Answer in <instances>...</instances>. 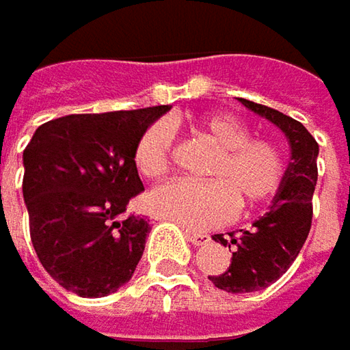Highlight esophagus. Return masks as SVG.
<instances>
[{"mask_svg": "<svg viewBox=\"0 0 350 350\" xmlns=\"http://www.w3.org/2000/svg\"><path fill=\"white\" fill-rule=\"evenodd\" d=\"M185 237H187V241H191L195 247H201V245L209 243V237L203 235V233H191V231H185Z\"/></svg>", "mask_w": 350, "mask_h": 350, "instance_id": "obj_1", "label": "esophagus"}]
</instances>
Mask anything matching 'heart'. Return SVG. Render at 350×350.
<instances>
[{
  "label": "heart",
  "mask_w": 350,
  "mask_h": 350,
  "mask_svg": "<svg viewBox=\"0 0 350 350\" xmlns=\"http://www.w3.org/2000/svg\"><path fill=\"white\" fill-rule=\"evenodd\" d=\"M193 129L217 149L207 183L171 181L147 195V209L191 231H205L233 217L237 203L255 207L269 201L283 183L285 157L271 139L251 137L249 127L231 113L193 119ZM173 131L165 121L145 129L133 153L137 171L159 179L169 171Z\"/></svg>",
  "instance_id": "1"
}]
</instances>
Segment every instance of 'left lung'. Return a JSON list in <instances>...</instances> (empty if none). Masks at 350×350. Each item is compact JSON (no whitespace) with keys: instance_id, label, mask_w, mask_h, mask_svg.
Segmentation results:
<instances>
[{"instance_id":"1","label":"left lung","mask_w":350,"mask_h":350,"mask_svg":"<svg viewBox=\"0 0 350 350\" xmlns=\"http://www.w3.org/2000/svg\"><path fill=\"white\" fill-rule=\"evenodd\" d=\"M249 111L271 121L283 131L291 147L285 177L275 193L269 211L253 227L241 229L237 235H213L221 245L233 247V257L225 273L211 275L209 281L227 293H253L275 283L297 259L311 231L312 193L317 185L319 145L303 123L285 113L259 103L239 99Z\"/></svg>"}]
</instances>
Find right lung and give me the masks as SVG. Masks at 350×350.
<instances>
[{
	"instance_id": "add662e5",
	"label": "right lung",
	"mask_w": 350,
	"mask_h": 350,
	"mask_svg": "<svg viewBox=\"0 0 350 350\" xmlns=\"http://www.w3.org/2000/svg\"><path fill=\"white\" fill-rule=\"evenodd\" d=\"M169 105L65 115L23 151V201L43 269L79 297H107L135 273L149 223L123 215L143 191L135 147Z\"/></svg>"
}]
</instances>
